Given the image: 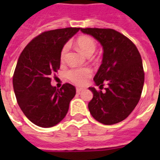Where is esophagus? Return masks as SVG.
<instances>
[{"mask_svg":"<svg viewBox=\"0 0 160 160\" xmlns=\"http://www.w3.org/2000/svg\"><path fill=\"white\" fill-rule=\"evenodd\" d=\"M84 90V89L83 88H76V92L78 93V94H80V93H81Z\"/></svg>","mask_w":160,"mask_h":160,"instance_id":"esophagus-1","label":"esophagus"}]
</instances>
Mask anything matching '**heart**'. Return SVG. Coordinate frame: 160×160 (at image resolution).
Masks as SVG:
<instances>
[{
	"instance_id": "heart-1",
	"label": "heart",
	"mask_w": 160,
	"mask_h": 160,
	"mask_svg": "<svg viewBox=\"0 0 160 160\" xmlns=\"http://www.w3.org/2000/svg\"><path fill=\"white\" fill-rule=\"evenodd\" d=\"M76 46L80 50V52L86 56H91L95 53L96 50V43L95 40L90 36H80L76 41ZM69 46L66 44L62 48L60 59L63 60L65 59V55L67 53ZM92 75V70L90 68H75L70 69L66 72V77L70 81L77 85H84L87 83Z\"/></svg>"
}]
</instances>
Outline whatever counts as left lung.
<instances>
[{"instance_id":"8db88e82","label":"left lung","mask_w":160,"mask_h":160,"mask_svg":"<svg viewBox=\"0 0 160 160\" xmlns=\"http://www.w3.org/2000/svg\"><path fill=\"white\" fill-rule=\"evenodd\" d=\"M92 36L103 47L102 64L94 77L95 85L102 90L89 87L93 99L88 108L94 119L110 125L126 119L141 96L144 82L143 63L138 49L129 38L113 29L80 28Z\"/></svg>"}]
</instances>
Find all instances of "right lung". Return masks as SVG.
<instances>
[{"instance_id":"1","label":"right lung","mask_w":160,"mask_h":160,"mask_svg":"<svg viewBox=\"0 0 160 160\" xmlns=\"http://www.w3.org/2000/svg\"><path fill=\"white\" fill-rule=\"evenodd\" d=\"M80 28L45 31L25 47L18 59L13 75L16 100L24 114L37 126L50 128L66 115L75 88L69 83L60 89L52 86L51 75L60 65L65 44Z\"/></svg>"}]
</instances>
